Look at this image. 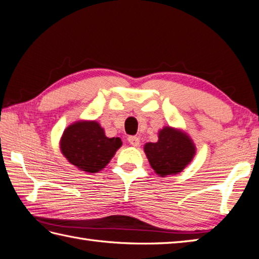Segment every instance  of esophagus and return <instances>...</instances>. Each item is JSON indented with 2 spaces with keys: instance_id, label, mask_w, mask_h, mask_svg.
<instances>
[{
  "instance_id": "obj_1",
  "label": "esophagus",
  "mask_w": 259,
  "mask_h": 259,
  "mask_svg": "<svg viewBox=\"0 0 259 259\" xmlns=\"http://www.w3.org/2000/svg\"><path fill=\"white\" fill-rule=\"evenodd\" d=\"M128 141H129V144H130L131 146H134V147H138V146L140 145L139 137L131 136V137H129V138H128Z\"/></svg>"
}]
</instances>
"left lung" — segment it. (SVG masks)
<instances>
[{
  "mask_svg": "<svg viewBox=\"0 0 259 259\" xmlns=\"http://www.w3.org/2000/svg\"><path fill=\"white\" fill-rule=\"evenodd\" d=\"M144 151L157 175L166 177L181 173L193 160L196 147L180 128L166 125L158 131L157 143H147Z\"/></svg>",
  "mask_w": 259,
  "mask_h": 259,
  "instance_id": "1",
  "label": "left lung"
}]
</instances>
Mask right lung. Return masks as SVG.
<instances>
[{"label":"right lung","mask_w":259,"mask_h":259,"mask_svg":"<svg viewBox=\"0 0 259 259\" xmlns=\"http://www.w3.org/2000/svg\"><path fill=\"white\" fill-rule=\"evenodd\" d=\"M122 141L105 136L95 120H78L64 130L59 148L69 164L86 173H99L110 163Z\"/></svg>","instance_id":"right-lung-1"}]
</instances>
